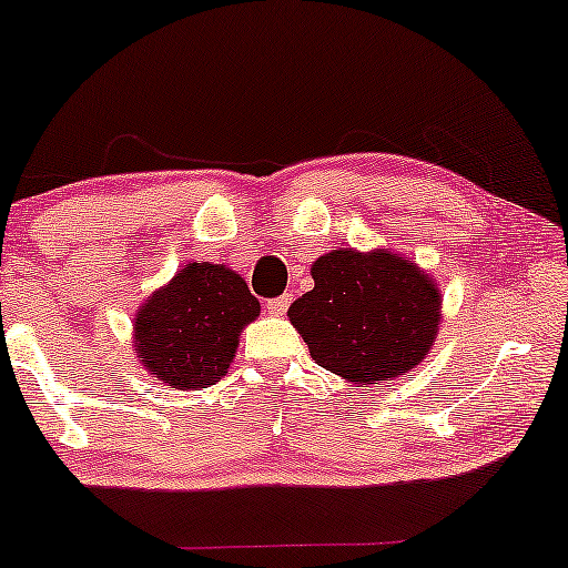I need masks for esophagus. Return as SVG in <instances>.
<instances>
[{
	"mask_svg": "<svg viewBox=\"0 0 568 568\" xmlns=\"http://www.w3.org/2000/svg\"><path fill=\"white\" fill-rule=\"evenodd\" d=\"M291 306V296H280V298H270V302L264 304V310L272 314V317H283L285 312H288Z\"/></svg>",
	"mask_w": 568,
	"mask_h": 568,
	"instance_id": "esophagus-1",
	"label": "esophagus"
}]
</instances>
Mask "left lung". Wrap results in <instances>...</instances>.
<instances>
[{
    "instance_id": "8db88e82",
    "label": "left lung",
    "mask_w": 568,
    "mask_h": 568,
    "mask_svg": "<svg viewBox=\"0 0 568 568\" xmlns=\"http://www.w3.org/2000/svg\"><path fill=\"white\" fill-rule=\"evenodd\" d=\"M312 280L288 317L320 367L371 386L409 373L432 352L442 291L407 256L336 248L312 264Z\"/></svg>"
}]
</instances>
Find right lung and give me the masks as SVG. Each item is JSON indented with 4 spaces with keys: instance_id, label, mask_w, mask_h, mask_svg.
Segmentation results:
<instances>
[{
    "instance_id": "1",
    "label": "right lung",
    "mask_w": 568,
    "mask_h": 568,
    "mask_svg": "<svg viewBox=\"0 0 568 568\" xmlns=\"http://www.w3.org/2000/svg\"><path fill=\"white\" fill-rule=\"evenodd\" d=\"M258 312L262 306L235 270L190 262L136 310L134 354L161 384L201 392L227 373L243 327Z\"/></svg>"
}]
</instances>
